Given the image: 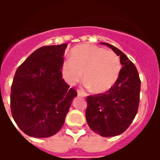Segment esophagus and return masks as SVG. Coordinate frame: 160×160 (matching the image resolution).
<instances>
[{
    "label": "esophagus",
    "mask_w": 160,
    "mask_h": 160,
    "mask_svg": "<svg viewBox=\"0 0 160 160\" xmlns=\"http://www.w3.org/2000/svg\"><path fill=\"white\" fill-rule=\"evenodd\" d=\"M77 93H78V96H81V97H87V94L82 91V90H77Z\"/></svg>",
    "instance_id": "34e87169"
}]
</instances>
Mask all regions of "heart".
<instances>
[{
  "instance_id": "heart-1",
  "label": "heart",
  "mask_w": 160,
  "mask_h": 160,
  "mask_svg": "<svg viewBox=\"0 0 160 160\" xmlns=\"http://www.w3.org/2000/svg\"><path fill=\"white\" fill-rule=\"evenodd\" d=\"M121 62L118 55L103 48L82 44L70 51V58L62 65V74L67 84L75 85L82 78L84 85L91 87L97 94L107 92L118 80L121 71Z\"/></svg>"
}]
</instances>
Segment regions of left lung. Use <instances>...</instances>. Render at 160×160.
I'll list each match as a JSON object with an SVG mask.
<instances>
[{
	"label": "left lung",
	"mask_w": 160,
	"mask_h": 160,
	"mask_svg": "<svg viewBox=\"0 0 160 160\" xmlns=\"http://www.w3.org/2000/svg\"><path fill=\"white\" fill-rule=\"evenodd\" d=\"M120 58L122 68L115 84L104 94L88 96L86 118L90 129L103 137L123 133L137 114L141 82L138 70L118 48L102 42Z\"/></svg>",
	"instance_id": "1"
}]
</instances>
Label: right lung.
I'll return each mask as SVG.
<instances>
[{
  "mask_svg": "<svg viewBox=\"0 0 160 160\" xmlns=\"http://www.w3.org/2000/svg\"><path fill=\"white\" fill-rule=\"evenodd\" d=\"M66 47L63 43L39 48L15 73L11 111L18 128L29 136L46 138L58 132L77 96L62 76Z\"/></svg>",
  "mask_w": 160,
  "mask_h": 160,
  "instance_id": "right-lung-1",
  "label": "right lung"
}]
</instances>
